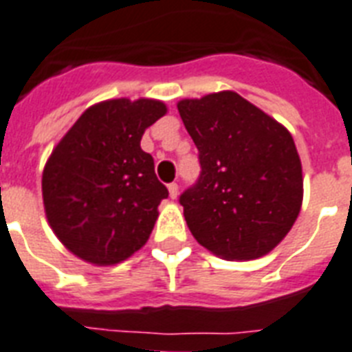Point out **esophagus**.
<instances>
[{"label":"esophagus","mask_w":352,"mask_h":352,"mask_svg":"<svg viewBox=\"0 0 352 352\" xmlns=\"http://www.w3.org/2000/svg\"><path fill=\"white\" fill-rule=\"evenodd\" d=\"M169 196L173 197V199L178 197V183H169Z\"/></svg>","instance_id":"1"}]
</instances>
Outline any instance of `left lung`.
Segmentation results:
<instances>
[{"label": "left lung", "mask_w": 352, "mask_h": 352, "mask_svg": "<svg viewBox=\"0 0 352 352\" xmlns=\"http://www.w3.org/2000/svg\"><path fill=\"white\" fill-rule=\"evenodd\" d=\"M201 173L179 196L196 241L228 261L263 257L292 230L302 165L289 131L235 91L178 102Z\"/></svg>", "instance_id": "obj_1"}]
</instances>
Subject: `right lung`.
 <instances>
[{"mask_svg": "<svg viewBox=\"0 0 352 352\" xmlns=\"http://www.w3.org/2000/svg\"><path fill=\"white\" fill-rule=\"evenodd\" d=\"M167 113L160 100L95 104L63 136L43 170L52 230L86 263L126 261L147 243L158 205L169 196L142 151L144 131Z\"/></svg>", "mask_w": 352, "mask_h": 352, "instance_id": "obj_1", "label": "right lung"}]
</instances>
